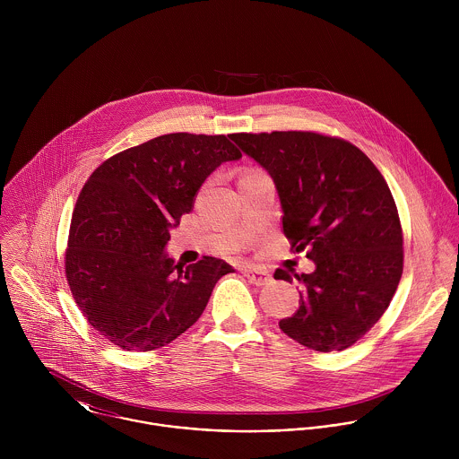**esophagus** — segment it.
Listing matches in <instances>:
<instances>
[{
    "label": "esophagus",
    "instance_id": "34e87169",
    "mask_svg": "<svg viewBox=\"0 0 459 459\" xmlns=\"http://www.w3.org/2000/svg\"><path fill=\"white\" fill-rule=\"evenodd\" d=\"M244 275L256 286H263V284H268L270 282V273L266 270H260V268H246L244 270Z\"/></svg>",
    "mask_w": 459,
    "mask_h": 459
}]
</instances>
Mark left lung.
<instances>
[{
  "label": "left lung",
  "instance_id": "1",
  "mask_svg": "<svg viewBox=\"0 0 459 459\" xmlns=\"http://www.w3.org/2000/svg\"><path fill=\"white\" fill-rule=\"evenodd\" d=\"M230 137L273 178L291 249L316 263L313 273H295L300 307L279 327L316 351L350 348L382 318L403 273V230L385 178L362 150L327 134ZM291 275L277 268L273 279Z\"/></svg>",
  "mask_w": 459,
  "mask_h": 459
}]
</instances>
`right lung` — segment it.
<instances>
[{
	"label": "right lung",
	"mask_w": 459,
	"mask_h": 459,
	"mask_svg": "<svg viewBox=\"0 0 459 459\" xmlns=\"http://www.w3.org/2000/svg\"><path fill=\"white\" fill-rule=\"evenodd\" d=\"M240 157L224 134L175 132L109 157L90 175L70 221L65 275L100 335L126 351H152L196 324L233 268L212 256L184 268L164 247L206 177Z\"/></svg>",
	"instance_id": "add662e5"
}]
</instances>
